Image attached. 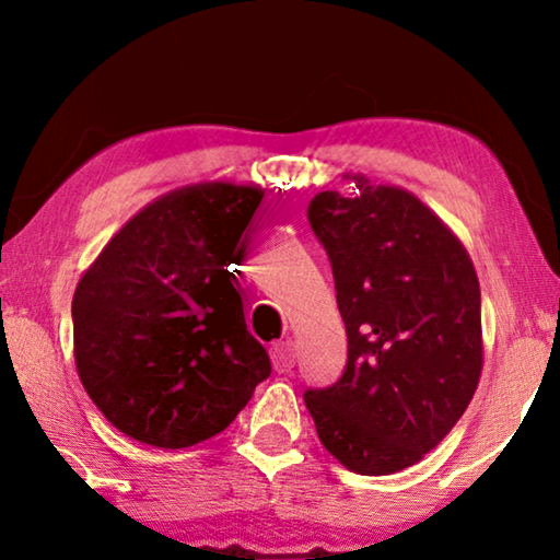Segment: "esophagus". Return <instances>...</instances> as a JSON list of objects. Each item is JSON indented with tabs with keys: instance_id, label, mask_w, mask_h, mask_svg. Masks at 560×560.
I'll list each match as a JSON object with an SVG mask.
<instances>
[{
	"instance_id": "1",
	"label": "esophagus",
	"mask_w": 560,
	"mask_h": 560,
	"mask_svg": "<svg viewBox=\"0 0 560 560\" xmlns=\"http://www.w3.org/2000/svg\"><path fill=\"white\" fill-rule=\"evenodd\" d=\"M272 364L278 372H290L295 364V347L293 341H278L272 347Z\"/></svg>"
}]
</instances>
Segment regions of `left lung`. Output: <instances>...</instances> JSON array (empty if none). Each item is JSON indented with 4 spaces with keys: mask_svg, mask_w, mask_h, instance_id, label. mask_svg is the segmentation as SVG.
<instances>
[{
    "mask_svg": "<svg viewBox=\"0 0 560 560\" xmlns=\"http://www.w3.org/2000/svg\"><path fill=\"white\" fill-rule=\"evenodd\" d=\"M354 198L308 206L331 259L347 370L305 405L328 454L364 477L418 464L464 416L481 377V293L469 252L428 206L351 175Z\"/></svg>",
    "mask_w": 560,
    "mask_h": 560,
    "instance_id": "8db88e82",
    "label": "left lung"
}]
</instances>
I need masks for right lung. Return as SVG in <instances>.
I'll use <instances>...</instances> for the list:
<instances>
[{
  "instance_id": "add662e5",
  "label": "right lung",
  "mask_w": 560,
  "mask_h": 560,
  "mask_svg": "<svg viewBox=\"0 0 560 560\" xmlns=\"http://www.w3.org/2000/svg\"><path fill=\"white\" fill-rule=\"evenodd\" d=\"M262 196L224 180L171 190L135 213L75 285V370L129 439L201 443L270 377L229 272Z\"/></svg>"
}]
</instances>
